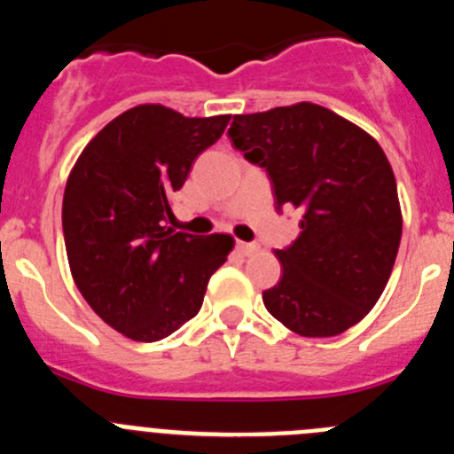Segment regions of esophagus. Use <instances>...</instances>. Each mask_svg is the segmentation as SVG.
<instances>
[{
    "label": "esophagus",
    "mask_w": 454,
    "mask_h": 454,
    "mask_svg": "<svg viewBox=\"0 0 454 454\" xmlns=\"http://www.w3.org/2000/svg\"><path fill=\"white\" fill-rule=\"evenodd\" d=\"M236 250H239L243 256H250V254H254L256 250H259V246H254V243H243V240H239V243H236Z\"/></svg>",
    "instance_id": "esophagus-1"
}]
</instances>
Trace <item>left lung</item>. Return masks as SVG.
I'll return each mask as SVG.
<instances>
[{
	"label": "left lung",
	"instance_id": "8db88e82",
	"mask_svg": "<svg viewBox=\"0 0 454 454\" xmlns=\"http://www.w3.org/2000/svg\"><path fill=\"white\" fill-rule=\"evenodd\" d=\"M230 138L266 168L277 207L302 214L295 243L275 252L282 279L263 304L300 336L343 334L375 307L398 256L403 211L387 154L314 102L234 115Z\"/></svg>",
	"mask_w": 454,
	"mask_h": 454
}]
</instances>
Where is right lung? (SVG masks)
Listing matches in <instances>:
<instances>
[{"mask_svg": "<svg viewBox=\"0 0 454 454\" xmlns=\"http://www.w3.org/2000/svg\"><path fill=\"white\" fill-rule=\"evenodd\" d=\"M230 118H186L163 104H138L111 120L72 166L63 192L72 279L92 311L127 339L152 343L179 330L234 250L230 234H182L166 224L172 192Z\"/></svg>", "mask_w": 454, "mask_h": 454, "instance_id": "1", "label": "right lung"}]
</instances>
